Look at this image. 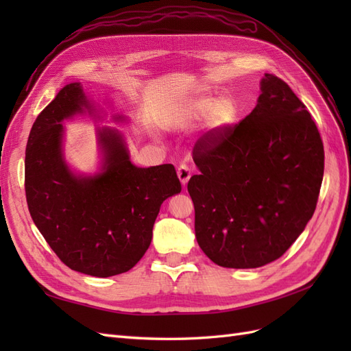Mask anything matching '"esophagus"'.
Segmentation results:
<instances>
[{
  "mask_svg": "<svg viewBox=\"0 0 351 351\" xmlns=\"http://www.w3.org/2000/svg\"><path fill=\"white\" fill-rule=\"evenodd\" d=\"M177 174H178V178L180 182H182V184H187V182L190 180V177H192V171H190V167L187 164H180V167L177 168Z\"/></svg>",
  "mask_w": 351,
  "mask_h": 351,
  "instance_id": "obj_1",
  "label": "esophagus"
}]
</instances>
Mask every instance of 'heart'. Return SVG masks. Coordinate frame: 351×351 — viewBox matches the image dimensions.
I'll return each instance as SVG.
<instances>
[{"instance_id":"b5f03b06","label":"heart","mask_w":351,"mask_h":351,"mask_svg":"<svg viewBox=\"0 0 351 351\" xmlns=\"http://www.w3.org/2000/svg\"><path fill=\"white\" fill-rule=\"evenodd\" d=\"M187 114L193 119H202V117H209V124L214 129H222V127L230 125L237 117V105L232 99H221L215 98H197L189 105Z\"/></svg>"}]
</instances>
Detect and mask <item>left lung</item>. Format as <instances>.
I'll use <instances>...</instances> for the list:
<instances>
[{"label": "left lung", "instance_id": "left-lung-1", "mask_svg": "<svg viewBox=\"0 0 351 351\" xmlns=\"http://www.w3.org/2000/svg\"><path fill=\"white\" fill-rule=\"evenodd\" d=\"M237 124L196 142L200 174L189 180L195 232L224 268H259L281 258L312 218L324 177V143L306 105L274 74Z\"/></svg>", "mask_w": 351, "mask_h": 351}]
</instances>
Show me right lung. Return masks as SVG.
I'll list each match as a JSON object with an SVG mask.
<instances>
[{"label":"right lung","instance_id":"1","mask_svg":"<svg viewBox=\"0 0 351 351\" xmlns=\"http://www.w3.org/2000/svg\"><path fill=\"white\" fill-rule=\"evenodd\" d=\"M89 107L79 83L62 88L38 115L25 158L30 217L60 261L73 271L107 278L132 269L149 247L162 202L182 192L173 164L139 168L121 136L99 132L104 171L70 173L61 154V121Z\"/></svg>","mask_w":351,"mask_h":351}]
</instances>
